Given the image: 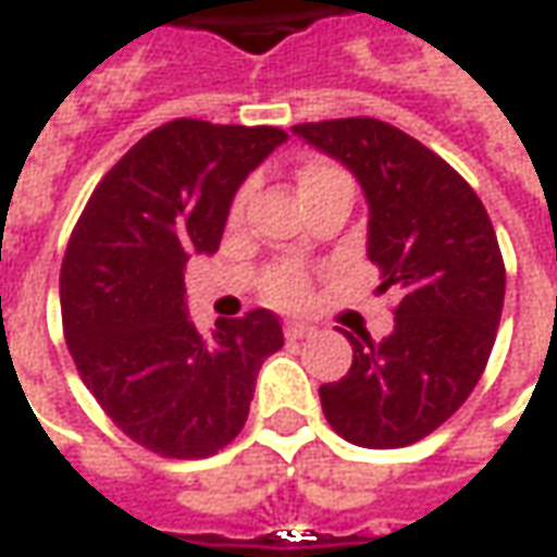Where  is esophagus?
I'll return each mask as SVG.
<instances>
[{"mask_svg": "<svg viewBox=\"0 0 557 557\" xmlns=\"http://www.w3.org/2000/svg\"><path fill=\"white\" fill-rule=\"evenodd\" d=\"M283 332H286V338H289V342H301V338H310L317 329L308 326V323H301V320H289V323L283 326Z\"/></svg>", "mask_w": 557, "mask_h": 557, "instance_id": "1", "label": "esophagus"}]
</instances>
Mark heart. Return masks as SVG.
Masks as SVG:
<instances>
[{
  "mask_svg": "<svg viewBox=\"0 0 557 557\" xmlns=\"http://www.w3.org/2000/svg\"><path fill=\"white\" fill-rule=\"evenodd\" d=\"M344 176L342 170L335 168V164H326V161H308L305 168L298 170V191H301V198H308L313 188H320L329 180H338ZM247 188L237 195L234 200V210H231V219H240L244 213V203H247ZM308 274L298 268V264H280L274 268L268 280H264V298L268 301H274L280 308H295V305H301L305 298H308Z\"/></svg>",
  "mask_w": 557,
  "mask_h": 557,
  "instance_id": "heart-1",
  "label": "heart"
}]
</instances>
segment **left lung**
I'll return each instance as SVG.
<instances>
[{
  "mask_svg": "<svg viewBox=\"0 0 557 557\" xmlns=\"http://www.w3.org/2000/svg\"><path fill=\"white\" fill-rule=\"evenodd\" d=\"M293 134L357 176L377 289L403 295L384 342L347 335L354 366L320 387L323 414L354 445L406 448L448 421L485 372L506 295L497 234L467 180L387 121H313Z\"/></svg>",
  "mask_w": 557,
  "mask_h": 557,
  "instance_id": "left-lung-1",
  "label": "left lung"
}]
</instances>
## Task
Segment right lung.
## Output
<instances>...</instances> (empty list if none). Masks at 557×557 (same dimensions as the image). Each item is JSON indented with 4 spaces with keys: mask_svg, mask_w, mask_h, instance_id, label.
<instances>
[{
    "mask_svg": "<svg viewBox=\"0 0 557 557\" xmlns=\"http://www.w3.org/2000/svg\"><path fill=\"white\" fill-rule=\"evenodd\" d=\"M286 139L264 124L168 121L106 173L72 228L60 313L75 369L121 433L161 457L225 448L262 362L283 347L264 308L200 335L183 271L219 249L237 188Z\"/></svg>",
    "mask_w": 557,
    "mask_h": 557,
    "instance_id": "obj_1",
    "label": "right lung"
}]
</instances>
